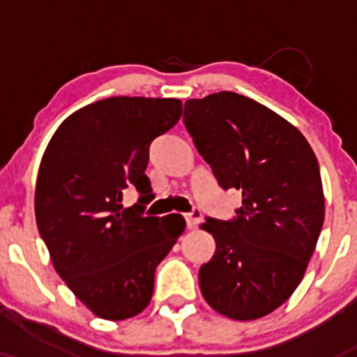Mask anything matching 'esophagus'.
<instances>
[{
    "label": "esophagus",
    "instance_id": "obj_1",
    "mask_svg": "<svg viewBox=\"0 0 357 357\" xmlns=\"http://www.w3.org/2000/svg\"><path fill=\"white\" fill-rule=\"evenodd\" d=\"M184 218H186L188 228H196L199 225V221H202L203 215L199 210H192L191 213H186V215H184Z\"/></svg>",
    "mask_w": 357,
    "mask_h": 357
}]
</instances>
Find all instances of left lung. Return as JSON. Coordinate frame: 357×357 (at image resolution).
<instances>
[{
	"label": "left lung",
	"mask_w": 357,
	"mask_h": 357,
	"mask_svg": "<svg viewBox=\"0 0 357 357\" xmlns=\"http://www.w3.org/2000/svg\"><path fill=\"white\" fill-rule=\"evenodd\" d=\"M183 119L218 183L243 196L236 218L202 225L216 252L199 268V289L225 317L260 319L292 296L321 235L317 158L296 126L240 93L186 100Z\"/></svg>",
	"instance_id": "obj_1"
}]
</instances>
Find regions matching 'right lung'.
Masks as SVG:
<instances>
[{
    "mask_svg": "<svg viewBox=\"0 0 357 357\" xmlns=\"http://www.w3.org/2000/svg\"><path fill=\"white\" fill-rule=\"evenodd\" d=\"M181 114L179 99L110 97L68 116L45 149L35 188L38 231L56 273L97 317L142 312L155 267L186 228L178 213L142 215L154 198L149 146ZM130 185L142 198L126 208L121 195Z\"/></svg>",
    "mask_w": 357,
    "mask_h": 357,
    "instance_id": "add662e5",
    "label": "right lung"
}]
</instances>
